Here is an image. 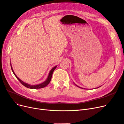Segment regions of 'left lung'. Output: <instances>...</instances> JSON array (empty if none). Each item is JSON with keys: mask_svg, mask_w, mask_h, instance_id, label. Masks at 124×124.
Listing matches in <instances>:
<instances>
[{"mask_svg": "<svg viewBox=\"0 0 124 124\" xmlns=\"http://www.w3.org/2000/svg\"><path fill=\"white\" fill-rule=\"evenodd\" d=\"M80 88H81V87H80Z\"/></svg>", "mask_w": 124, "mask_h": 124, "instance_id": "obj_1", "label": "left lung"}]
</instances>
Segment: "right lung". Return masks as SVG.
Returning a JSON list of instances; mask_svg holds the SVG:
<instances>
[{
  "mask_svg": "<svg viewBox=\"0 0 124 124\" xmlns=\"http://www.w3.org/2000/svg\"><path fill=\"white\" fill-rule=\"evenodd\" d=\"M56 67H57V66L54 67L53 68H52V69L51 70V71H50V73H49V74H48V77H47V78L46 80V81H44V82H43V83H41V84H38V85H31L28 84H27V83H24V82H23L22 80H21L20 79V78H18L16 76V74H15V73L14 72V71H13V69H12V66H11V69H12V72H13V73H14V76H16V78H17V80L21 82V84H22V85H23L24 86H25L26 87L29 88H31V89L42 88H43V87H46V86H47L48 84H49V83H50V81H51V78H52V74H53V71H54V70L56 69Z\"/></svg>",
  "mask_w": 124,
  "mask_h": 124,
  "instance_id": "right-lung-1",
  "label": "right lung"
}]
</instances>
